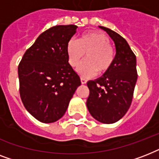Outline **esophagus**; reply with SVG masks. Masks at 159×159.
I'll list each match as a JSON object with an SVG mask.
<instances>
[{"mask_svg": "<svg viewBox=\"0 0 159 159\" xmlns=\"http://www.w3.org/2000/svg\"><path fill=\"white\" fill-rule=\"evenodd\" d=\"M87 80L85 79V78H81V82H82V84H86L87 83Z\"/></svg>", "mask_w": 159, "mask_h": 159, "instance_id": "1", "label": "esophagus"}]
</instances>
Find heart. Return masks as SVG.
Returning <instances> with one entry per match:
<instances>
[{"label":"heart","instance_id":"obj_1","mask_svg":"<svg viewBox=\"0 0 159 159\" xmlns=\"http://www.w3.org/2000/svg\"><path fill=\"white\" fill-rule=\"evenodd\" d=\"M107 35L100 31H90L84 34L77 41L67 43V53L68 62L72 67H77L82 60L84 62L78 68L79 74L90 77L96 73L104 75L113 64L115 53Z\"/></svg>","mask_w":159,"mask_h":159}]
</instances>
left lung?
Returning <instances> with one entry per match:
<instances>
[{"instance_id": "1", "label": "left lung", "mask_w": 159, "mask_h": 159, "mask_svg": "<svg viewBox=\"0 0 159 159\" xmlns=\"http://www.w3.org/2000/svg\"><path fill=\"white\" fill-rule=\"evenodd\" d=\"M113 39L116 53L113 64L102 77L87 82V106L97 120L115 123L123 117L132 102L137 81L136 57L127 41L115 31L100 26Z\"/></svg>"}]
</instances>
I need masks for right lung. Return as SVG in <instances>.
I'll return each mask as SVG.
<instances>
[{"label":"right lung","mask_w":159,"mask_h":159,"mask_svg":"<svg viewBox=\"0 0 159 159\" xmlns=\"http://www.w3.org/2000/svg\"><path fill=\"white\" fill-rule=\"evenodd\" d=\"M77 28L74 25H56L43 32L18 66L21 101L29 113L43 123L62 117L81 85L67 53V43Z\"/></svg>","instance_id":"add662e5"}]
</instances>
